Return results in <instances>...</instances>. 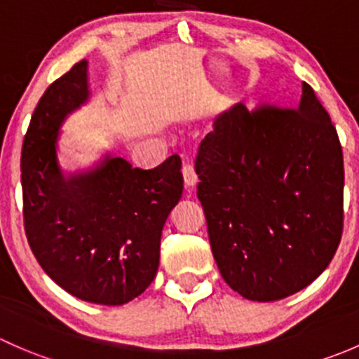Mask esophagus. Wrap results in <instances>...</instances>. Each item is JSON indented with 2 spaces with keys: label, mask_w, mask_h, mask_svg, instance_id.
<instances>
[{
  "label": "esophagus",
  "mask_w": 359,
  "mask_h": 359,
  "mask_svg": "<svg viewBox=\"0 0 359 359\" xmlns=\"http://www.w3.org/2000/svg\"><path fill=\"white\" fill-rule=\"evenodd\" d=\"M182 173H184V180H186V186L189 187H194L198 182V175H196V170H194V165L191 159H186L182 165Z\"/></svg>",
  "instance_id": "obj_1"
}]
</instances>
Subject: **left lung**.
<instances>
[{"label": "left lung", "instance_id": "1", "mask_svg": "<svg viewBox=\"0 0 359 359\" xmlns=\"http://www.w3.org/2000/svg\"><path fill=\"white\" fill-rule=\"evenodd\" d=\"M198 200L224 281L248 300L300 292L328 267L344 226V158L314 90L295 109L236 104L196 156Z\"/></svg>", "mask_w": 359, "mask_h": 359}]
</instances>
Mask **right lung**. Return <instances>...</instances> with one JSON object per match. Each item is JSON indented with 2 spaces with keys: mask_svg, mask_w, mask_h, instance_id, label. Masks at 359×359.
I'll list each match as a JSON object with an SVG mask.
<instances>
[{
  "mask_svg": "<svg viewBox=\"0 0 359 359\" xmlns=\"http://www.w3.org/2000/svg\"><path fill=\"white\" fill-rule=\"evenodd\" d=\"M88 97V62L81 60L36 106L20 158L25 236L59 287L86 302L121 306L156 276L163 226L182 196V163L173 154L142 170L106 154L93 168L64 173L60 126Z\"/></svg>",
  "mask_w": 359,
  "mask_h": 359,
  "instance_id": "1",
  "label": "right lung"
}]
</instances>
